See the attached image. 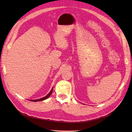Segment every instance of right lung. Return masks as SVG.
I'll list each match as a JSON object with an SVG mask.
<instances>
[{"mask_svg": "<svg viewBox=\"0 0 132 132\" xmlns=\"http://www.w3.org/2000/svg\"><path fill=\"white\" fill-rule=\"evenodd\" d=\"M53 89V88H52V89H51V91H50L49 93L48 94H47L46 96H45V97H42V98H40V99H39L30 100V101H32V102H38V101H43V100H45V99H47V98H48V97L50 96V95H51V94H52Z\"/></svg>", "mask_w": 132, "mask_h": 132, "instance_id": "add662e5", "label": "right lung"}]
</instances>
